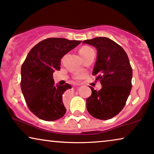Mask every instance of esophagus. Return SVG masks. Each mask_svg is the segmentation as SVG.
Segmentation results:
<instances>
[{"mask_svg":"<svg viewBox=\"0 0 154 154\" xmlns=\"http://www.w3.org/2000/svg\"><path fill=\"white\" fill-rule=\"evenodd\" d=\"M68 94H71V91H68Z\"/></svg>","mask_w":154,"mask_h":154,"instance_id":"obj_1","label":"esophagus"}]
</instances>
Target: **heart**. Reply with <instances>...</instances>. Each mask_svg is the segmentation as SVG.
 Masks as SVG:
<instances>
[{
  "instance_id": "obj_1",
  "label": "heart",
  "mask_w": 154,
  "mask_h": 154,
  "mask_svg": "<svg viewBox=\"0 0 154 154\" xmlns=\"http://www.w3.org/2000/svg\"><path fill=\"white\" fill-rule=\"evenodd\" d=\"M91 52H94V50H93V48H91V47H89V46L82 47V48L79 49V54H80V56H82V58H83L84 56H85L86 55H87L88 53H89ZM85 73L83 72H81V71L77 72L76 73L75 75V79H82L84 77H85Z\"/></svg>"
}]
</instances>
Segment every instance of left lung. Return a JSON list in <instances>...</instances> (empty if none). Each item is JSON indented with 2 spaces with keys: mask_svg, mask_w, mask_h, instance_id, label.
Here are the masks:
<instances>
[{
  "mask_svg": "<svg viewBox=\"0 0 154 154\" xmlns=\"http://www.w3.org/2000/svg\"><path fill=\"white\" fill-rule=\"evenodd\" d=\"M82 44L94 46L97 51L93 75L102 86L99 91L91 89L87 99V109L91 116L108 120L124 108L132 89V69L125 51L107 37L85 40Z\"/></svg>",
  "mask_w": 154,
  "mask_h": 154,
  "instance_id": "obj_1",
  "label": "left lung"
}]
</instances>
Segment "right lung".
<instances>
[{"instance_id": "right-lung-1", "label": "right lung", "mask_w": 154, "mask_h": 154, "mask_svg": "<svg viewBox=\"0 0 154 154\" xmlns=\"http://www.w3.org/2000/svg\"><path fill=\"white\" fill-rule=\"evenodd\" d=\"M82 42L64 38H49L34 46L21 68V89L26 105L45 121L63 117L66 108L63 94L71 89L69 84L55 85L53 74L60 70L61 59Z\"/></svg>"}]
</instances>
